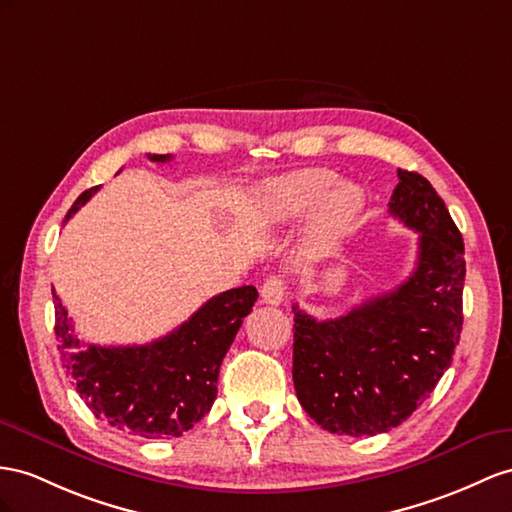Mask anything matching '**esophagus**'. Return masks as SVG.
I'll list each match as a JSON object with an SVG mask.
<instances>
[{
    "instance_id": "34e87169",
    "label": "esophagus",
    "mask_w": 512,
    "mask_h": 512,
    "mask_svg": "<svg viewBox=\"0 0 512 512\" xmlns=\"http://www.w3.org/2000/svg\"><path fill=\"white\" fill-rule=\"evenodd\" d=\"M283 294H285V285H283L281 277H268L259 290L261 303H266V305H281Z\"/></svg>"
}]
</instances>
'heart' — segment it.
<instances>
[{
    "instance_id": "1",
    "label": "heart",
    "mask_w": 512,
    "mask_h": 512,
    "mask_svg": "<svg viewBox=\"0 0 512 512\" xmlns=\"http://www.w3.org/2000/svg\"><path fill=\"white\" fill-rule=\"evenodd\" d=\"M363 203L355 183H337L331 170L305 168L266 181L255 196V218L261 227L279 229L311 209L307 251L320 257L352 227Z\"/></svg>"
}]
</instances>
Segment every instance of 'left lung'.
I'll list each match as a JSON object with an SVG mask.
<instances>
[{
  "label": "left lung",
  "mask_w": 512,
  "mask_h": 512,
  "mask_svg": "<svg viewBox=\"0 0 512 512\" xmlns=\"http://www.w3.org/2000/svg\"><path fill=\"white\" fill-rule=\"evenodd\" d=\"M398 179L389 214L419 233L411 277L335 320L292 307L298 402L335 435L400 426L437 387L461 339V231L426 177L398 168Z\"/></svg>",
  "instance_id": "1"
}]
</instances>
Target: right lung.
Instances as JSON below:
<instances>
[{
	"instance_id": "right-lung-1",
	"label": "right lung",
	"mask_w": 512,
	"mask_h": 512,
	"mask_svg": "<svg viewBox=\"0 0 512 512\" xmlns=\"http://www.w3.org/2000/svg\"><path fill=\"white\" fill-rule=\"evenodd\" d=\"M173 155H149L164 164ZM99 186L77 196L67 220ZM257 300L253 285L233 287L194 311L173 333L144 346L86 344L54 294L62 368L97 419L142 439L181 437L216 400L220 363Z\"/></svg>"
}]
</instances>
